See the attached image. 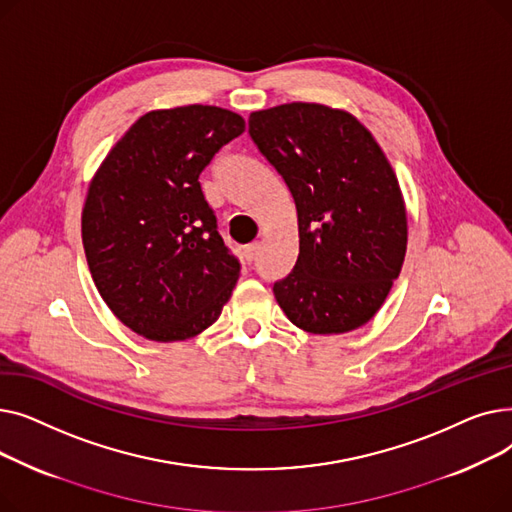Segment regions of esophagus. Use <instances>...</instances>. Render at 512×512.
I'll return each mask as SVG.
<instances>
[{"mask_svg": "<svg viewBox=\"0 0 512 512\" xmlns=\"http://www.w3.org/2000/svg\"><path fill=\"white\" fill-rule=\"evenodd\" d=\"M257 251H259V242H253V245H247L245 247V257L247 261H253L257 257Z\"/></svg>", "mask_w": 512, "mask_h": 512, "instance_id": "1", "label": "esophagus"}]
</instances>
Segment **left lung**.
<instances>
[{"mask_svg": "<svg viewBox=\"0 0 512 512\" xmlns=\"http://www.w3.org/2000/svg\"><path fill=\"white\" fill-rule=\"evenodd\" d=\"M249 134L297 205L299 257L274 284L278 305L311 334L361 328L407 253L405 201L384 151L355 116L319 103L253 112Z\"/></svg>", "mask_w": 512, "mask_h": 512, "instance_id": "1", "label": "left lung"}]
</instances>
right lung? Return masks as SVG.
Segmentation results:
<instances>
[{
    "label": "right lung",
    "instance_id": "1",
    "mask_svg": "<svg viewBox=\"0 0 512 512\" xmlns=\"http://www.w3.org/2000/svg\"><path fill=\"white\" fill-rule=\"evenodd\" d=\"M245 132L215 105L155 110L134 122L91 180L83 247L112 313L149 340L201 334L220 317L240 274L199 176Z\"/></svg>",
    "mask_w": 512,
    "mask_h": 512
}]
</instances>
